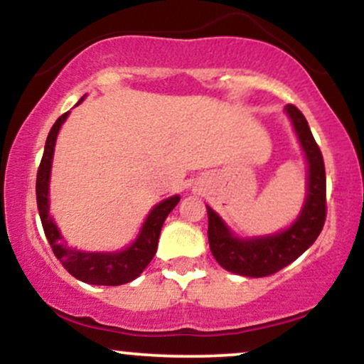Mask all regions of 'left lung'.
<instances>
[{
  "label": "left lung",
  "mask_w": 364,
  "mask_h": 364,
  "mask_svg": "<svg viewBox=\"0 0 364 364\" xmlns=\"http://www.w3.org/2000/svg\"><path fill=\"white\" fill-rule=\"evenodd\" d=\"M286 112L308 159V195L296 223L277 235L240 240L232 236L223 219L207 207V235L212 255L223 269L245 277H267L301 257L315 243L327 217V181L320 147L313 139L303 112L292 104H287Z\"/></svg>",
  "instance_id": "left-lung-1"
}]
</instances>
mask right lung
<instances>
[{"instance_id":"add662e5","label":"right lung","mask_w":364,"mask_h":364,"mask_svg":"<svg viewBox=\"0 0 364 364\" xmlns=\"http://www.w3.org/2000/svg\"><path fill=\"white\" fill-rule=\"evenodd\" d=\"M83 97L78 101L80 104ZM70 112H65L56 123L53 124L49 132L48 140L41 161L39 169H37V181H36V195H37V208H39L41 223H43L44 235L48 237L56 258L63 263L66 270L73 275L78 281L94 284V286H121V284L132 282L144 272L145 267L149 265L154 255L157 252L159 235H161L162 224L169 212L178 205L179 196L174 195L168 200H162L159 205H156L150 212L147 220L141 225V231L135 243L123 252L116 253H85L78 250L70 248L63 241L60 229L56 228L54 220L49 215V174H51L54 144H56L58 132L61 124L68 118Z\"/></svg>"}]
</instances>
